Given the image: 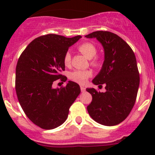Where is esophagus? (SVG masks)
<instances>
[{"label":"esophagus","mask_w":155,"mask_h":155,"mask_svg":"<svg viewBox=\"0 0 155 155\" xmlns=\"http://www.w3.org/2000/svg\"><path fill=\"white\" fill-rule=\"evenodd\" d=\"M80 89H81V91H82V92L85 91V87H84V86H82V85H81V86H80Z\"/></svg>","instance_id":"34e87169"}]
</instances>
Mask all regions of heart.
I'll list each match as a JSON object with an SVG mask.
<instances>
[{
	"instance_id": "heart-1",
	"label": "heart",
	"mask_w": 155,
	"mask_h": 155,
	"mask_svg": "<svg viewBox=\"0 0 155 155\" xmlns=\"http://www.w3.org/2000/svg\"><path fill=\"white\" fill-rule=\"evenodd\" d=\"M78 48H79V51L82 54H84L87 58L91 59V64L92 66L97 68L101 65V61L97 58H94L97 54V48L94 45L86 42V43H83L79 45ZM70 63H71V54L69 51H67L64 56V64L66 67H69L70 65ZM91 75L92 72L91 70H73L70 73V79L76 83L82 85V84L85 83L87 79L90 76H91Z\"/></svg>"
}]
</instances>
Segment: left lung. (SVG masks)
Returning a JSON list of instances; mask_svg holds the SVG:
<instances>
[{"instance_id":"8db88e82","label":"left lung","mask_w":155,"mask_h":155,"mask_svg":"<svg viewBox=\"0 0 155 155\" xmlns=\"http://www.w3.org/2000/svg\"><path fill=\"white\" fill-rule=\"evenodd\" d=\"M85 37L96 38L104 48L102 68L92 82L106 85V92L86 88L92 96L87 112L99 124L117 125L129 115L137 99L140 73L136 56L123 39L109 31H95Z\"/></svg>"}]
</instances>
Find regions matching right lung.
<instances>
[{"instance_id":"right-lung-1","label":"right lung","mask_w":155,"mask_h":155,"mask_svg":"<svg viewBox=\"0 0 155 155\" xmlns=\"http://www.w3.org/2000/svg\"><path fill=\"white\" fill-rule=\"evenodd\" d=\"M47 34L34 39L23 51L15 68V91L28 118L45 130L61 125L69 109L80 94L77 83L69 81L65 87L53 88L57 79L66 82L61 74L65 70L64 56L81 38Z\"/></svg>"}]
</instances>
